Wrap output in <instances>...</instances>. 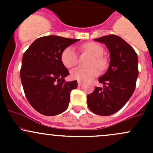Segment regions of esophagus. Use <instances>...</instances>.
Returning <instances> with one entry per match:
<instances>
[{
	"label": "esophagus",
	"instance_id": "obj_1",
	"mask_svg": "<svg viewBox=\"0 0 153 153\" xmlns=\"http://www.w3.org/2000/svg\"><path fill=\"white\" fill-rule=\"evenodd\" d=\"M83 84L82 81H78V86H81V84Z\"/></svg>",
	"mask_w": 153,
	"mask_h": 153
}]
</instances>
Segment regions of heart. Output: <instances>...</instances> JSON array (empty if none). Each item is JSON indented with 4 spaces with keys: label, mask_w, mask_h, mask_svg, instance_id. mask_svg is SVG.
Returning <instances> with one entry per match:
<instances>
[{
    "label": "heart",
    "mask_w": 153,
    "mask_h": 153,
    "mask_svg": "<svg viewBox=\"0 0 153 153\" xmlns=\"http://www.w3.org/2000/svg\"><path fill=\"white\" fill-rule=\"evenodd\" d=\"M86 52H89L94 57L92 65H97L101 69H104L106 65L105 58L102 57L104 54V48L97 43L90 42L83 46ZM61 59L63 64L67 68H71L76 65L78 63V54L75 47H68L63 50L61 55ZM99 69L96 67L84 68L77 67L74 68L70 72L71 78L78 81H86L98 76Z\"/></svg>",
    "instance_id": "heart-1"
}]
</instances>
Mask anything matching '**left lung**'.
I'll return each instance as SVG.
<instances>
[{
  "instance_id": "obj_1",
  "label": "left lung",
  "mask_w": 153,
  "mask_h": 153,
  "mask_svg": "<svg viewBox=\"0 0 153 153\" xmlns=\"http://www.w3.org/2000/svg\"><path fill=\"white\" fill-rule=\"evenodd\" d=\"M94 41L105 44L110 61L106 73L98 78L104 86H96L87 95V104L93 113L107 116L120 110L133 94L138 75V55L118 35H106Z\"/></svg>"
}]
</instances>
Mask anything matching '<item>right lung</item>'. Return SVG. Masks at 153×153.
<instances>
[{"label": "right lung", "instance_id": "obj_1", "mask_svg": "<svg viewBox=\"0 0 153 153\" xmlns=\"http://www.w3.org/2000/svg\"><path fill=\"white\" fill-rule=\"evenodd\" d=\"M78 41L57 35L41 37L24 54L21 83L29 104L42 115H59L69 106L70 92L78 83L65 81L69 72L61 55L65 48Z\"/></svg>", "mask_w": 153, "mask_h": 153}]
</instances>
